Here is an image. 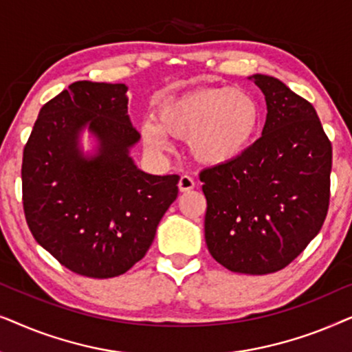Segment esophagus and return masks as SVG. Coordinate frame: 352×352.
<instances>
[{
    "instance_id": "esophagus-1",
    "label": "esophagus",
    "mask_w": 352,
    "mask_h": 352,
    "mask_svg": "<svg viewBox=\"0 0 352 352\" xmlns=\"http://www.w3.org/2000/svg\"><path fill=\"white\" fill-rule=\"evenodd\" d=\"M179 190L181 192H189L195 187V181L192 179V177L189 175H182L181 179H179Z\"/></svg>"
}]
</instances>
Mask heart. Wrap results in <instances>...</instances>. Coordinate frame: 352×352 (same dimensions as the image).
I'll return each instance as SVG.
<instances>
[{
	"instance_id": "1",
	"label": "heart",
	"mask_w": 352,
	"mask_h": 352,
	"mask_svg": "<svg viewBox=\"0 0 352 352\" xmlns=\"http://www.w3.org/2000/svg\"><path fill=\"white\" fill-rule=\"evenodd\" d=\"M157 123L144 120L141 136L147 147L165 151L166 134L187 139L192 157L201 165L221 166L248 151L263 123L261 105L239 88H194L158 105Z\"/></svg>"
}]
</instances>
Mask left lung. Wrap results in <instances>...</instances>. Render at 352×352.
<instances>
[{"instance_id":"obj_1","label":"left lung","mask_w":352,"mask_h":352,"mask_svg":"<svg viewBox=\"0 0 352 352\" xmlns=\"http://www.w3.org/2000/svg\"><path fill=\"white\" fill-rule=\"evenodd\" d=\"M266 98L263 136L228 165L200 173L205 240L232 272L287 267L319 234L330 201L331 142L316 109L280 80L253 75Z\"/></svg>"}]
</instances>
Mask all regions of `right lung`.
<instances>
[{"instance_id": "obj_1", "label": "right lung", "mask_w": 352, "mask_h": 352, "mask_svg": "<svg viewBox=\"0 0 352 352\" xmlns=\"http://www.w3.org/2000/svg\"><path fill=\"white\" fill-rule=\"evenodd\" d=\"M126 85L75 81L46 102L23 148L22 204L38 243L72 272L122 276L144 258L177 197V175H147L129 147L141 134L129 122ZM88 127L98 153L85 157Z\"/></svg>"}]
</instances>
